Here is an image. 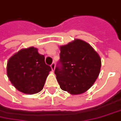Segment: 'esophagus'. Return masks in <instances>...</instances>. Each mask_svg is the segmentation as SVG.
Masks as SVG:
<instances>
[{
	"instance_id": "34e87169",
	"label": "esophagus",
	"mask_w": 121,
	"mask_h": 121,
	"mask_svg": "<svg viewBox=\"0 0 121 121\" xmlns=\"http://www.w3.org/2000/svg\"><path fill=\"white\" fill-rule=\"evenodd\" d=\"M55 66H56V64H55V63H52V64H51V65H50V67H51V68H52V70L54 71L55 69Z\"/></svg>"
}]
</instances>
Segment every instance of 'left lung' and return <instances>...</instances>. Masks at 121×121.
Here are the masks:
<instances>
[{
	"label": "left lung",
	"instance_id": "obj_1",
	"mask_svg": "<svg viewBox=\"0 0 121 121\" xmlns=\"http://www.w3.org/2000/svg\"><path fill=\"white\" fill-rule=\"evenodd\" d=\"M60 48V60L54 73L61 89L73 95L85 92L99 74V56L88 43L80 39Z\"/></svg>",
	"mask_w": 121,
	"mask_h": 121
}]
</instances>
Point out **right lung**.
<instances>
[{
	"label": "right lung",
	"instance_id": "right-lung-1",
	"mask_svg": "<svg viewBox=\"0 0 121 121\" xmlns=\"http://www.w3.org/2000/svg\"><path fill=\"white\" fill-rule=\"evenodd\" d=\"M50 71V66L45 63L44 56L39 54L38 49L34 47L20 50L7 63V75L12 84L27 94L43 90Z\"/></svg>",
	"mask_w": 121,
	"mask_h": 121
}]
</instances>
